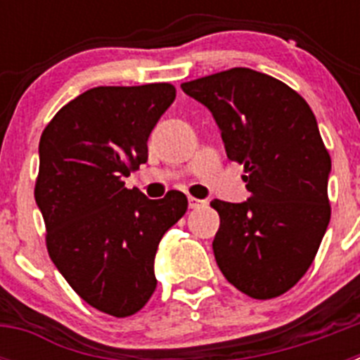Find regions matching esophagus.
I'll return each mask as SVG.
<instances>
[{"mask_svg": "<svg viewBox=\"0 0 360 360\" xmlns=\"http://www.w3.org/2000/svg\"><path fill=\"white\" fill-rule=\"evenodd\" d=\"M203 205H205V202H203V200L189 196V209H198V207H203Z\"/></svg>", "mask_w": 360, "mask_h": 360, "instance_id": "esophagus-1", "label": "esophagus"}]
</instances>
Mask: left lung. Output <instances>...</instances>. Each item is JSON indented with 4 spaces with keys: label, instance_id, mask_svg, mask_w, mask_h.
I'll return each mask as SVG.
<instances>
[{
    "label": "left lung",
    "instance_id": "8db88e82",
    "mask_svg": "<svg viewBox=\"0 0 360 360\" xmlns=\"http://www.w3.org/2000/svg\"><path fill=\"white\" fill-rule=\"evenodd\" d=\"M182 90L211 110L250 191L243 203L211 202L219 214L216 263L249 297H278L307 274L332 214V160L316 117L290 86L250 68L184 82Z\"/></svg>",
    "mask_w": 360,
    "mask_h": 360
}]
</instances>
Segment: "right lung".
<instances>
[{
	"label": "right lung",
	"mask_w": 360,
	"mask_h": 360,
	"mask_svg": "<svg viewBox=\"0 0 360 360\" xmlns=\"http://www.w3.org/2000/svg\"><path fill=\"white\" fill-rule=\"evenodd\" d=\"M174 97L169 82L98 86L63 106L41 135L34 196L50 259L108 316L148 303L158 243L187 211L180 191L149 200L122 182L148 160L149 133Z\"/></svg>",
	"instance_id": "add662e5"
}]
</instances>
